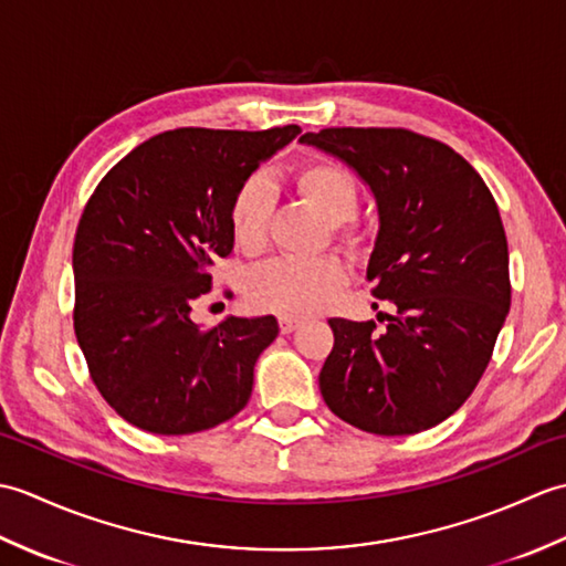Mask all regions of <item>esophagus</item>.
Returning a JSON list of instances; mask_svg holds the SVG:
<instances>
[{"label":"esophagus","mask_w":566,"mask_h":566,"mask_svg":"<svg viewBox=\"0 0 566 566\" xmlns=\"http://www.w3.org/2000/svg\"><path fill=\"white\" fill-rule=\"evenodd\" d=\"M298 318H292V316H280V331L284 333V335H290V333H294L296 328H298Z\"/></svg>","instance_id":"esophagus-1"}]
</instances>
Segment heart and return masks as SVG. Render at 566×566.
Segmentation results:
<instances>
[{"label": "heart", "mask_w": 566, "mask_h": 566, "mask_svg": "<svg viewBox=\"0 0 566 566\" xmlns=\"http://www.w3.org/2000/svg\"><path fill=\"white\" fill-rule=\"evenodd\" d=\"M292 179L298 197L333 226V233L343 245L363 248L365 231L353 221L359 185L347 167L328 158H308L294 167ZM272 213L274 187L270 179L262 175L245 177L228 203V226L235 245L243 252H260L268 243ZM345 280L347 270L338 258H280L250 274L248 294L258 308L302 318L328 304Z\"/></svg>", "instance_id": "1"}]
</instances>
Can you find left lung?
<instances>
[{"label": "left lung", "instance_id": "left-lung-1", "mask_svg": "<svg viewBox=\"0 0 566 566\" xmlns=\"http://www.w3.org/2000/svg\"><path fill=\"white\" fill-rule=\"evenodd\" d=\"M359 175L379 231L367 280L394 314L331 318L318 375L331 411L375 436L442 423L482 379L509 316V243L479 172L444 143L406 128H323L302 136Z\"/></svg>", "mask_w": 566, "mask_h": 566}]
</instances>
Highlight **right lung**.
<instances>
[{"mask_svg": "<svg viewBox=\"0 0 566 566\" xmlns=\"http://www.w3.org/2000/svg\"><path fill=\"white\" fill-rule=\"evenodd\" d=\"M302 128H175L140 143L94 189L72 245L75 335L114 411L155 436H189L243 411L274 316L191 321L211 264L233 250L235 187Z\"/></svg>", "mask_w": 566, "mask_h": 566, "instance_id": "obj_1", "label": "right lung"}]
</instances>
